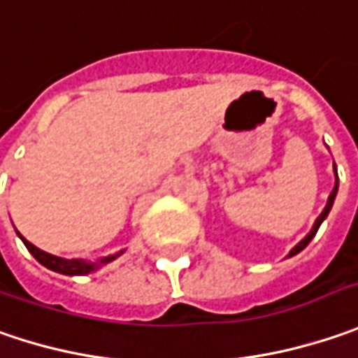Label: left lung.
I'll use <instances>...</instances> for the list:
<instances>
[{"instance_id":"obj_1","label":"left lung","mask_w":358,"mask_h":358,"mask_svg":"<svg viewBox=\"0 0 358 358\" xmlns=\"http://www.w3.org/2000/svg\"><path fill=\"white\" fill-rule=\"evenodd\" d=\"M336 192H338V174H336V166H334V188H333V192H331V196H329V200H327V206H324V210L320 212V216L315 220V224H313V228H310V232L304 236L303 241L299 242L290 252H288V257H294V255H299L301 250H304L306 246H308V242L313 241L315 238V234H317V230L320 228V224L324 222V218L329 216V212H331V208H333V204H334V198H336Z\"/></svg>"}]
</instances>
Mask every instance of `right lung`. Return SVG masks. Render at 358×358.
<instances>
[{
    "label": "right lung",
    "instance_id": "right-lung-1",
    "mask_svg": "<svg viewBox=\"0 0 358 358\" xmlns=\"http://www.w3.org/2000/svg\"><path fill=\"white\" fill-rule=\"evenodd\" d=\"M17 232V230H15ZM17 236L22 238V242L25 244V248L31 252V257L38 260L39 264H43L45 268L50 271L59 272V274H66V276H84V274H90V272H96L98 268H101L103 264L116 260L120 255H124V250H120L116 255H108V257L98 258V260H84V258H62L55 257V255H50L45 250H41L38 246H34L29 241H25L24 236L17 232Z\"/></svg>",
    "mask_w": 358,
    "mask_h": 358
}]
</instances>
